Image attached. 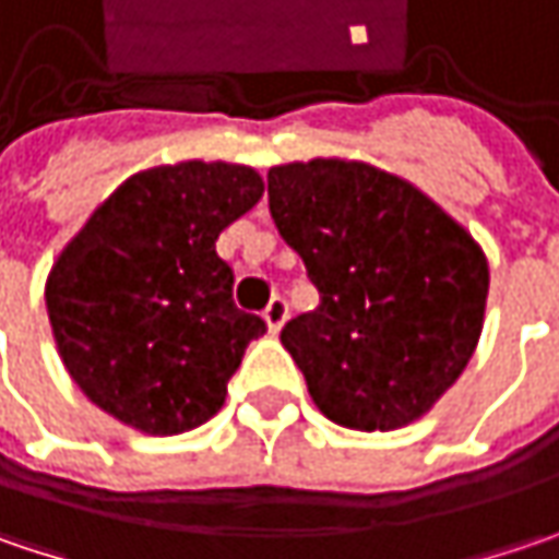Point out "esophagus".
Wrapping results in <instances>:
<instances>
[{
    "label": "esophagus",
    "instance_id": "34e87169",
    "mask_svg": "<svg viewBox=\"0 0 559 559\" xmlns=\"http://www.w3.org/2000/svg\"><path fill=\"white\" fill-rule=\"evenodd\" d=\"M265 325H269V332L272 335H278L281 325H284V319H287V300L284 297H272V304L265 307Z\"/></svg>",
    "mask_w": 559,
    "mask_h": 559
}]
</instances>
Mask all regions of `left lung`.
Returning <instances> with one entry per match:
<instances>
[{
	"label": "left lung",
	"mask_w": 559,
	"mask_h": 559,
	"mask_svg": "<svg viewBox=\"0 0 559 559\" xmlns=\"http://www.w3.org/2000/svg\"><path fill=\"white\" fill-rule=\"evenodd\" d=\"M269 209L319 307L281 329L316 408L350 430H399L475 354L490 272L472 234L411 182L360 160L269 170Z\"/></svg>",
	"instance_id": "obj_1"
}]
</instances>
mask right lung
Instances as JSON below:
<instances>
[{
  "mask_svg": "<svg viewBox=\"0 0 559 559\" xmlns=\"http://www.w3.org/2000/svg\"><path fill=\"white\" fill-rule=\"evenodd\" d=\"M243 164L182 160L122 182L47 278L69 377L119 424L151 437L214 417L265 319L237 310L214 240L262 199Z\"/></svg>",
  "mask_w": 559,
  "mask_h": 559,
  "instance_id": "obj_1",
  "label": "right lung"
}]
</instances>
